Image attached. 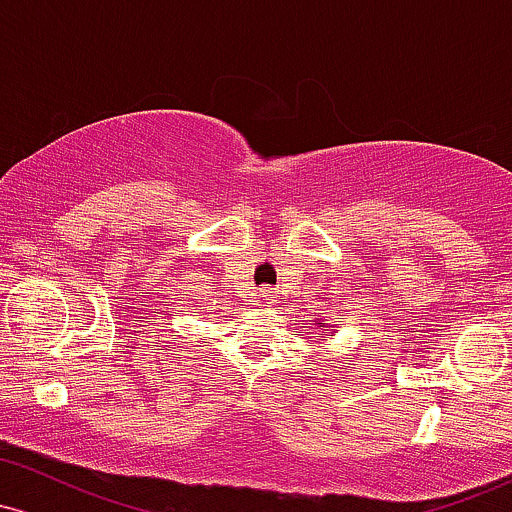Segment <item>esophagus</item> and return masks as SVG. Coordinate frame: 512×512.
Wrapping results in <instances>:
<instances>
[{
    "mask_svg": "<svg viewBox=\"0 0 512 512\" xmlns=\"http://www.w3.org/2000/svg\"><path fill=\"white\" fill-rule=\"evenodd\" d=\"M257 293H260L262 301H272V298H274V289H272V286H260V291H257Z\"/></svg>",
    "mask_w": 512,
    "mask_h": 512,
    "instance_id": "1",
    "label": "esophagus"
}]
</instances>
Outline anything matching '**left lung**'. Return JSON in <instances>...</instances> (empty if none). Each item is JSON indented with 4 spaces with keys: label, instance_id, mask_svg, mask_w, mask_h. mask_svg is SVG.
<instances>
[{
    "label": "left lung",
    "instance_id": "obj_1",
    "mask_svg": "<svg viewBox=\"0 0 512 512\" xmlns=\"http://www.w3.org/2000/svg\"><path fill=\"white\" fill-rule=\"evenodd\" d=\"M313 325L317 327V330H325L327 320H322V317H317V320H313ZM332 334H334V332H332ZM332 334H330V337H332Z\"/></svg>",
    "mask_w": 512,
    "mask_h": 512
}]
</instances>
